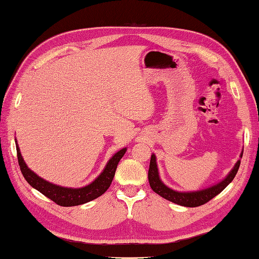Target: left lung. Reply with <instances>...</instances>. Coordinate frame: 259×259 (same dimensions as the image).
Listing matches in <instances>:
<instances>
[{"label": "left lung", "mask_w": 259, "mask_h": 259, "mask_svg": "<svg viewBox=\"0 0 259 259\" xmlns=\"http://www.w3.org/2000/svg\"><path fill=\"white\" fill-rule=\"evenodd\" d=\"M240 157H242V153L240 155ZM239 166H240V159L236 163V165L233 166L232 170L230 171L228 177L225 178L224 180L219 182L218 185H214L213 187L206 188V189L198 191L180 192L168 188L167 186L164 185L161 179H159L156 157H155V155L153 154L152 157H150L149 163L148 181L150 188H152L156 194L163 197V198L170 200L175 204L186 206V207H197V206L206 204L210 199H213L215 196H218L221 191H223L229 183L233 180L234 177H236L239 170Z\"/></svg>", "instance_id": "1"}]
</instances>
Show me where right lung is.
Listing matches in <instances>:
<instances>
[{
  "instance_id": "right-lung-1",
  "label": "right lung",
  "mask_w": 259,
  "mask_h": 259,
  "mask_svg": "<svg viewBox=\"0 0 259 259\" xmlns=\"http://www.w3.org/2000/svg\"><path fill=\"white\" fill-rule=\"evenodd\" d=\"M16 147L19 166H20L21 173L23 178L26 179V181L32 188H35L36 190H38L44 196L48 197V198L53 200L55 204L64 206V207L82 205L84 203H88V201L96 199L97 197L104 194L109 189L112 180H113L117 164H119L120 159L123 157L124 153L126 152V148H122L119 152L115 153L110 161L107 162L105 168L103 170L101 175L92 183H89L88 186L82 188H67L53 185V183L46 181L44 179L37 176L30 168H28L21 156L18 144H16Z\"/></svg>"
}]
</instances>
